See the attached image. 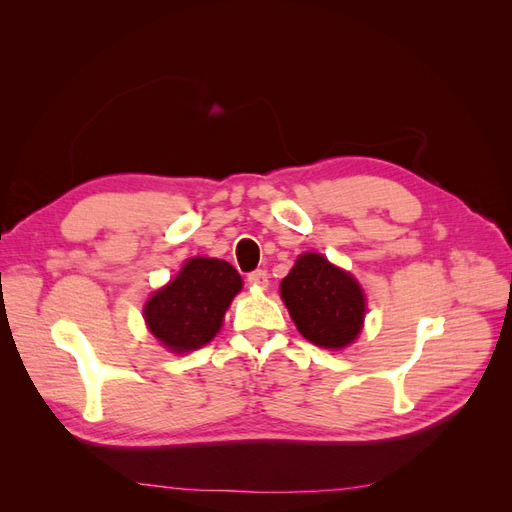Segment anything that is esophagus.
Segmentation results:
<instances>
[{
	"instance_id": "1",
	"label": "esophagus",
	"mask_w": 512,
	"mask_h": 512,
	"mask_svg": "<svg viewBox=\"0 0 512 512\" xmlns=\"http://www.w3.org/2000/svg\"><path fill=\"white\" fill-rule=\"evenodd\" d=\"M247 282H250L252 286H258V288H267L269 286V275H267V271L256 269V271L247 275Z\"/></svg>"
}]
</instances>
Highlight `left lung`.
Here are the masks:
<instances>
[{
  "instance_id": "8db88e82",
  "label": "left lung",
  "mask_w": 512,
  "mask_h": 512,
  "mask_svg": "<svg viewBox=\"0 0 512 512\" xmlns=\"http://www.w3.org/2000/svg\"><path fill=\"white\" fill-rule=\"evenodd\" d=\"M282 299L299 333L322 348H344L359 335L365 297L354 277L314 252L299 256L282 280Z\"/></svg>"
}]
</instances>
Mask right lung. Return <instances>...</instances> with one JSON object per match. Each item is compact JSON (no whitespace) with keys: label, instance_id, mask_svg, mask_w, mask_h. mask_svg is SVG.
I'll return each mask as SVG.
<instances>
[{"label":"right lung","instance_id":"obj_1","mask_svg":"<svg viewBox=\"0 0 512 512\" xmlns=\"http://www.w3.org/2000/svg\"><path fill=\"white\" fill-rule=\"evenodd\" d=\"M239 290L241 275L228 262L192 258L147 301V327L173 352L196 350L220 331L224 312Z\"/></svg>","mask_w":512,"mask_h":512}]
</instances>
